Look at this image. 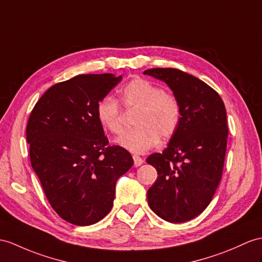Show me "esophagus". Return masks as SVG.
<instances>
[{
  "instance_id": "1",
  "label": "esophagus",
  "mask_w": 262,
  "mask_h": 262,
  "mask_svg": "<svg viewBox=\"0 0 262 262\" xmlns=\"http://www.w3.org/2000/svg\"><path fill=\"white\" fill-rule=\"evenodd\" d=\"M133 161H135V167H140L143 163V159L140 156L135 155L133 156Z\"/></svg>"
}]
</instances>
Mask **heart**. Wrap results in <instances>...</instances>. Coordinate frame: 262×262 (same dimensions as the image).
I'll list each match as a JSON object with an SVG mask.
<instances>
[{"mask_svg":"<svg viewBox=\"0 0 262 262\" xmlns=\"http://www.w3.org/2000/svg\"><path fill=\"white\" fill-rule=\"evenodd\" d=\"M120 102L125 109L136 110L135 125L118 139V143L135 153L152 149L159 139H170L181 121V105L176 95L142 78L132 79L121 90ZM100 124L114 135L122 132L121 106L112 97L102 98L97 105Z\"/></svg>","mask_w":262,"mask_h":262,"instance_id":"obj_1","label":"heart"}]
</instances>
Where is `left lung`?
Segmentation results:
<instances>
[{
    "instance_id": "8db88e82",
    "label": "left lung",
    "mask_w": 262,
    "mask_h": 262,
    "mask_svg": "<svg viewBox=\"0 0 262 262\" xmlns=\"http://www.w3.org/2000/svg\"><path fill=\"white\" fill-rule=\"evenodd\" d=\"M143 74L167 83L181 105L180 124L168 148L146 159L158 172L148 190L149 207L165 221L186 222L209 206L221 180L228 139L225 103L207 83L178 69Z\"/></svg>"
}]
</instances>
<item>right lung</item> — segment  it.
Masks as SVG:
<instances>
[{"label": "right lung", "instance_id": "add662e5", "mask_svg": "<svg viewBox=\"0 0 262 262\" xmlns=\"http://www.w3.org/2000/svg\"><path fill=\"white\" fill-rule=\"evenodd\" d=\"M122 75L80 74L56 83L32 110L27 125L32 168L51 207L75 226H90L110 212L116 183L133 164L110 145L97 118L98 102Z\"/></svg>", "mask_w": 262, "mask_h": 262}]
</instances>
